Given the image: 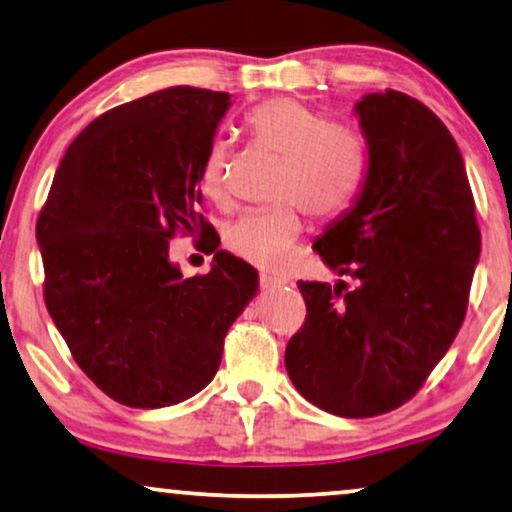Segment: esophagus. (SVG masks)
<instances>
[{
    "label": "esophagus",
    "mask_w": 512,
    "mask_h": 512,
    "mask_svg": "<svg viewBox=\"0 0 512 512\" xmlns=\"http://www.w3.org/2000/svg\"><path fill=\"white\" fill-rule=\"evenodd\" d=\"M280 285H285L283 278L266 276V273H262V276H259V287H262V290H271V287H280Z\"/></svg>",
    "instance_id": "esophagus-1"
}]
</instances>
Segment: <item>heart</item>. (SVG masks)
Here are the masks:
<instances>
[{
	"mask_svg": "<svg viewBox=\"0 0 512 512\" xmlns=\"http://www.w3.org/2000/svg\"><path fill=\"white\" fill-rule=\"evenodd\" d=\"M257 143L283 157L276 178V204L246 213L225 234L229 253L262 269H278L304 232L301 206L313 218L343 213L366 178V143L352 127L331 125L325 115L294 97H273L246 115ZM201 192L213 204L229 201V148L215 141L199 176Z\"/></svg>",
	"mask_w": 512,
	"mask_h": 512,
	"instance_id": "heart-1",
	"label": "heart"
}]
</instances>
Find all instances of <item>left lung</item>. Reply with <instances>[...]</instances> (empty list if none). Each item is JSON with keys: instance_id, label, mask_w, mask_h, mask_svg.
<instances>
[{"instance_id": "obj_1", "label": "left lung", "mask_w": 512, "mask_h": 512, "mask_svg": "<svg viewBox=\"0 0 512 512\" xmlns=\"http://www.w3.org/2000/svg\"><path fill=\"white\" fill-rule=\"evenodd\" d=\"M355 111L366 181L313 248L357 285L299 280L306 320L285 369L313 406L373 417L413 399L455 341L480 227L462 153L434 111L397 90L364 95Z\"/></svg>"}]
</instances>
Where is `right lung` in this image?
Segmentation results:
<instances>
[{"mask_svg": "<svg viewBox=\"0 0 512 512\" xmlns=\"http://www.w3.org/2000/svg\"><path fill=\"white\" fill-rule=\"evenodd\" d=\"M227 109V92L176 85L102 113L67 148L39 213L50 318L122 406L204 390L257 294V271L225 250L206 276L183 278L169 262L176 234L211 236L199 176Z\"/></svg>", "mask_w": 512, "mask_h": 512, "instance_id": "right-lung-1", "label": "right lung"}]
</instances>
